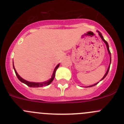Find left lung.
Masks as SVG:
<instances>
[{"label": "left lung", "instance_id": "8db88e82", "mask_svg": "<svg viewBox=\"0 0 124 124\" xmlns=\"http://www.w3.org/2000/svg\"><path fill=\"white\" fill-rule=\"evenodd\" d=\"M97 32H98V33H99V36H100V38H101V40H102L103 41H104V43H105L106 44V48H107V49H108V53H109V57H110V62H109V67H108V70H107V71H106V73H105V75H104V76H103V78H102V79H101V80H100V81H101V80H103V79L104 78H105V77H106V75H107V74H108V71H109V68H110L111 62V53H110V51H109V45H108V44L107 41H106V40H105V39H103V37L102 35H101V33H100V32H99V31H97ZM98 83H99V82H98V83H95V84H93V85H89V86H88V87H92V86H94V85H97V84H98Z\"/></svg>", "mask_w": 124, "mask_h": 124}]
</instances>
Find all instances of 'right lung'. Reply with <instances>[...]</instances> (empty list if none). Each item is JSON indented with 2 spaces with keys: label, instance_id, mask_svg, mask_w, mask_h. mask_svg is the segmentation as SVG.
Masks as SVG:
<instances>
[{
  "label": "right lung",
  "instance_id": "right-lung-1",
  "mask_svg": "<svg viewBox=\"0 0 124 124\" xmlns=\"http://www.w3.org/2000/svg\"><path fill=\"white\" fill-rule=\"evenodd\" d=\"M59 65H60V63H59V64L57 65L56 67H55V69H54V71H53V75H52L51 78V79H49V80L46 81H45V82H42V83H34V82L27 81L25 80V79H24L23 78H22L21 77V76L18 75V73H17V71H16V70H15V67H14V64H13V69H14V70H15V73H16V75L18 79H19L21 82L24 83L25 84H26L27 85H28L29 87H40L46 86V85H48L49 84H50L51 83H52V81H53V79H54V77H55V71H56L57 69H58V67H59Z\"/></svg>",
  "mask_w": 124,
  "mask_h": 124
}]
</instances>
